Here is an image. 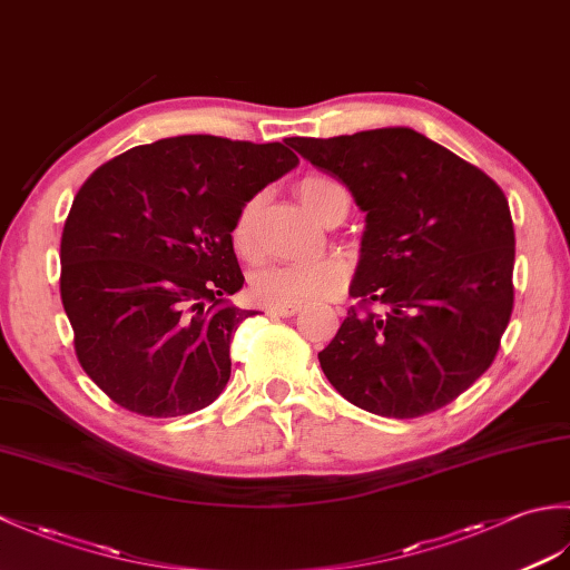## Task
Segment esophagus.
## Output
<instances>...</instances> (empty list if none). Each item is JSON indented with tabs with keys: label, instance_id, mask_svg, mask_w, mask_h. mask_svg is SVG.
<instances>
[{
	"label": "esophagus",
	"instance_id": "1",
	"mask_svg": "<svg viewBox=\"0 0 570 570\" xmlns=\"http://www.w3.org/2000/svg\"><path fill=\"white\" fill-rule=\"evenodd\" d=\"M298 311H301V306H278V308H269L266 313H269V316H276V318H292V316H296Z\"/></svg>",
	"mask_w": 570,
	"mask_h": 570
}]
</instances>
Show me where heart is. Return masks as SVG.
<instances>
[{
  "instance_id": "heart-1",
  "label": "heart",
  "mask_w": 570,
  "mask_h": 570,
  "mask_svg": "<svg viewBox=\"0 0 570 570\" xmlns=\"http://www.w3.org/2000/svg\"><path fill=\"white\" fill-rule=\"evenodd\" d=\"M296 193L301 203L325 220L333 210L347 213V190L333 178L325 176H306L298 180ZM259 200H247L235 215L229 239L242 257H252L254 252V223H257ZM347 284V266L341 259H316V262H286L269 264L254 272L249 282V294L262 306H306L316 301L335 298Z\"/></svg>"
}]
</instances>
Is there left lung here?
<instances>
[{
	"instance_id": "8db88e82",
	"label": "left lung",
	"mask_w": 570,
	"mask_h": 570,
	"mask_svg": "<svg viewBox=\"0 0 570 570\" xmlns=\"http://www.w3.org/2000/svg\"><path fill=\"white\" fill-rule=\"evenodd\" d=\"M286 144L367 215L350 284L360 308L318 353L325 377L380 416L451 404L492 365L512 316L514 225L502 188L409 127Z\"/></svg>"
}]
</instances>
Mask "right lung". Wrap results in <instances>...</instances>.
Here are the masks:
<instances>
[{"label": "right lung", "mask_w": 570, "mask_h": 570, "mask_svg": "<svg viewBox=\"0 0 570 570\" xmlns=\"http://www.w3.org/2000/svg\"><path fill=\"white\" fill-rule=\"evenodd\" d=\"M298 164L284 144L168 137L102 164L60 237V298L88 377L127 411L205 409L229 380V341L257 311L227 301L245 276L237 210Z\"/></svg>", "instance_id": "1"}]
</instances>
